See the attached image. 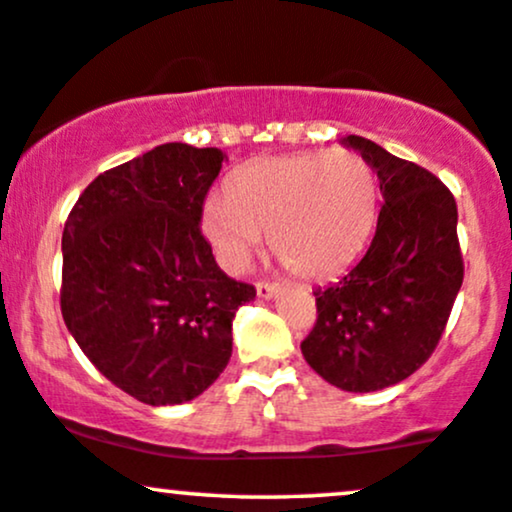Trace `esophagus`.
Segmentation results:
<instances>
[{"label": "esophagus", "mask_w": 512, "mask_h": 512, "mask_svg": "<svg viewBox=\"0 0 512 512\" xmlns=\"http://www.w3.org/2000/svg\"><path fill=\"white\" fill-rule=\"evenodd\" d=\"M255 289H257V296H260V299H274V296L279 294V286L269 284V282H257Z\"/></svg>", "instance_id": "esophagus-1"}]
</instances>
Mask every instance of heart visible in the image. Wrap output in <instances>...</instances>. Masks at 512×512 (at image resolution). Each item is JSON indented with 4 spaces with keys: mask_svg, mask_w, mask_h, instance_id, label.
I'll use <instances>...</instances> for the list:
<instances>
[{
    "mask_svg": "<svg viewBox=\"0 0 512 512\" xmlns=\"http://www.w3.org/2000/svg\"><path fill=\"white\" fill-rule=\"evenodd\" d=\"M379 182L350 148L299 150L250 162L211 194L201 216L218 262L240 272L269 233L274 255L303 279L333 277L367 245Z\"/></svg>",
    "mask_w": 512,
    "mask_h": 512,
    "instance_id": "b5f03b06",
    "label": "heart"
}]
</instances>
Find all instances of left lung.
Returning <instances> with one entry per match:
<instances>
[{"mask_svg":"<svg viewBox=\"0 0 512 512\" xmlns=\"http://www.w3.org/2000/svg\"><path fill=\"white\" fill-rule=\"evenodd\" d=\"M342 143L369 160L384 206L372 245L340 282L316 289L318 318L301 352L342 391H379L423 367L464 279L457 201L425 167L367 138Z\"/></svg>","mask_w":512,"mask_h":512,"instance_id":"1","label":"left lung"}]
</instances>
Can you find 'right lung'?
Segmentation results:
<instances>
[{"mask_svg": "<svg viewBox=\"0 0 512 512\" xmlns=\"http://www.w3.org/2000/svg\"><path fill=\"white\" fill-rule=\"evenodd\" d=\"M226 155L165 143L106 170L63 230L60 311L106 379L148 406L204 393L233 352L255 286L213 260L201 213Z\"/></svg>", "mask_w": 512, "mask_h": 512, "instance_id": "obj_1", "label": "right lung"}]
</instances>
